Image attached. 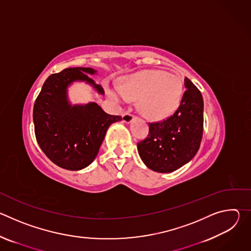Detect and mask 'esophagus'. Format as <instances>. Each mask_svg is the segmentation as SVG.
Masks as SVG:
<instances>
[{
  "label": "esophagus",
  "instance_id": "esophagus-1",
  "mask_svg": "<svg viewBox=\"0 0 251 251\" xmlns=\"http://www.w3.org/2000/svg\"><path fill=\"white\" fill-rule=\"evenodd\" d=\"M133 119H134V116H133L131 113L126 112V113L123 114V122H124V123L129 124V123H131V122L133 121Z\"/></svg>",
  "mask_w": 251,
  "mask_h": 251
}]
</instances>
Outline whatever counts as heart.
<instances>
[{
  "label": "heart",
  "instance_id": "heart-1",
  "mask_svg": "<svg viewBox=\"0 0 251 251\" xmlns=\"http://www.w3.org/2000/svg\"><path fill=\"white\" fill-rule=\"evenodd\" d=\"M109 97L117 104L129 99L138 100V111L151 121H161L172 116L181 105L183 82L176 75L147 69L126 76L121 86L108 89Z\"/></svg>",
  "mask_w": 251,
  "mask_h": 251
}]
</instances>
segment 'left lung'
Returning <instances> with one entry per match:
<instances>
[{"instance_id":"8db88e82","label":"left lung","mask_w":251,"mask_h":251,"mask_svg":"<svg viewBox=\"0 0 251 251\" xmlns=\"http://www.w3.org/2000/svg\"><path fill=\"white\" fill-rule=\"evenodd\" d=\"M186 91L173 116L149 123L148 137L137 144L141 160L150 170L171 173L189 163L198 153L203 131V99L185 78Z\"/></svg>"}]
</instances>
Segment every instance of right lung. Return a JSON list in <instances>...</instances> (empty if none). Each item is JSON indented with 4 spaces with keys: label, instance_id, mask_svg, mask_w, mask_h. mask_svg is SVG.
Wrapping results in <instances>:
<instances>
[{
    "label": "right lung",
    "instance_id": "obj_1",
    "mask_svg": "<svg viewBox=\"0 0 251 251\" xmlns=\"http://www.w3.org/2000/svg\"><path fill=\"white\" fill-rule=\"evenodd\" d=\"M91 67L65 68L45 81L33 106V124L37 141L47 157L58 167L79 171L97 157L108 128L121 121V116L107 114L96 102L74 104L68 88L84 82L100 95L101 85L89 75H96Z\"/></svg>",
    "mask_w": 251,
    "mask_h": 251
}]
</instances>
